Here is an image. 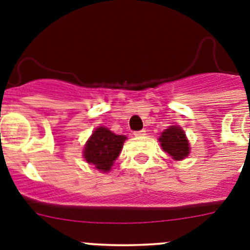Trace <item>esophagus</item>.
I'll use <instances>...</instances> for the list:
<instances>
[{
	"instance_id": "esophagus-1",
	"label": "esophagus",
	"mask_w": 250,
	"mask_h": 250,
	"mask_svg": "<svg viewBox=\"0 0 250 250\" xmlns=\"http://www.w3.org/2000/svg\"><path fill=\"white\" fill-rule=\"evenodd\" d=\"M146 134V130L145 129H141V130H136L134 132V136L136 137H141V136H145Z\"/></svg>"
}]
</instances>
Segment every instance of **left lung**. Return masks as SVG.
Returning <instances> with one entry per match:
<instances>
[{
    "instance_id": "obj_1",
    "label": "left lung",
    "mask_w": 250,
    "mask_h": 250,
    "mask_svg": "<svg viewBox=\"0 0 250 250\" xmlns=\"http://www.w3.org/2000/svg\"><path fill=\"white\" fill-rule=\"evenodd\" d=\"M162 148L175 161H181L189 154V145L183 130L177 125L166 129L159 137Z\"/></svg>"
}]
</instances>
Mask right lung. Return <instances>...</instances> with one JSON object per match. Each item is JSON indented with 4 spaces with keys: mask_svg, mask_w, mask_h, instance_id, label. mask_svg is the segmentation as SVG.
Segmentation results:
<instances>
[{
    "mask_svg": "<svg viewBox=\"0 0 250 250\" xmlns=\"http://www.w3.org/2000/svg\"><path fill=\"white\" fill-rule=\"evenodd\" d=\"M125 136H117L104 127L94 130L87 142L83 156L89 164H93L97 169L108 172L113 162L120 156Z\"/></svg>",
    "mask_w": 250,
    "mask_h": 250,
    "instance_id": "right-lung-1",
    "label": "right lung"
}]
</instances>
